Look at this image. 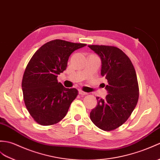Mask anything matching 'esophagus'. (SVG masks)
I'll list each match as a JSON object with an SVG mask.
<instances>
[{
	"label": "esophagus",
	"mask_w": 160,
	"mask_h": 160,
	"mask_svg": "<svg viewBox=\"0 0 160 160\" xmlns=\"http://www.w3.org/2000/svg\"><path fill=\"white\" fill-rule=\"evenodd\" d=\"M79 94L80 95H87V92H84L82 90H81V89H80V90H79Z\"/></svg>",
	"instance_id": "34e87169"
}]
</instances>
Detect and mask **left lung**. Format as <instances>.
Listing matches in <instances>:
<instances>
[{
    "instance_id": "8db88e82",
    "label": "left lung",
    "mask_w": 160,
    "mask_h": 160,
    "mask_svg": "<svg viewBox=\"0 0 160 160\" xmlns=\"http://www.w3.org/2000/svg\"><path fill=\"white\" fill-rule=\"evenodd\" d=\"M102 61L101 75L108 80L106 99H99L91 110L92 122L103 131H112L130 117L138 103L139 88L136 71L130 59L119 48L90 45Z\"/></svg>"
}]
</instances>
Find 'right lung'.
Returning a JSON list of instances; mask_svg holds the SVG:
<instances>
[{
    "mask_svg": "<svg viewBox=\"0 0 160 160\" xmlns=\"http://www.w3.org/2000/svg\"><path fill=\"white\" fill-rule=\"evenodd\" d=\"M87 46L55 39L47 42L33 54L22 82L25 106L38 123L52 125L61 121L77 97L76 88L58 82V75L65 71L69 56Z\"/></svg>",
    "mask_w": 160,
    "mask_h": 160,
    "instance_id": "add662e5",
    "label": "right lung"
}]
</instances>
